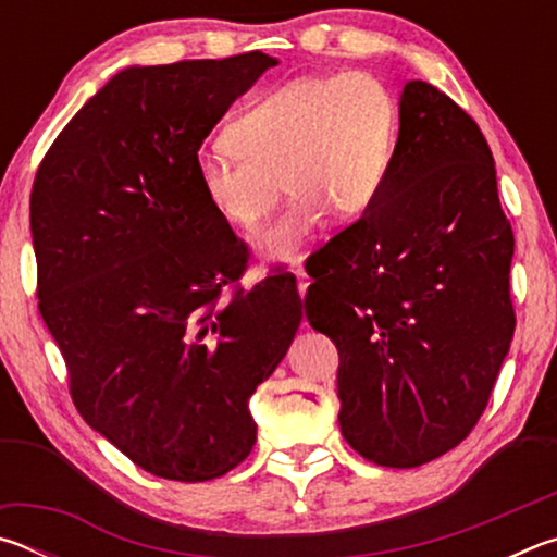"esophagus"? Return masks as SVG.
<instances>
[{
    "label": "esophagus",
    "instance_id": "esophagus-1",
    "mask_svg": "<svg viewBox=\"0 0 557 557\" xmlns=\"http://www.w3.org/2000/svg\"><path fill=\"white\" fill-rule=\"evenodd\" d=\"M295 275H297V292H299V297H305V295H307V287H309V277H307V272L301 270V268H297V270H295Z\"/></svg>",
    "mask_w": 557,
    "mask_h": 557
}]
</instances>
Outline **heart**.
<instances>
[{
	"label": "heart",
	"instance_id": "b5f03b06",
	"mask_svg": "<svg viewBox=\"0 0 557 557\" xmlns=\"http://www.w3.org/2000/svg\"><path fill=\"white\" fill-rule=\"evenodd\" d=\"M398 106L366 71L307 75L245 108L228 129L231 147L196 157L203 199L233 231L260 228L282 182L292 199L260 235L270 260L297 256L326 213L354 221L373 209L391 172Z\"/></svg>",
	"mask_w": 557,
	"mask_h": 557
}]
</instances>
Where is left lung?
I'll use <instances>...</instances> for the list:
<instances>
[{
    "instance_id": "8db88e82",
    "label": "left lung",
    "mask_w": 557,
    "mask_h": 557,
    "mask_svg": "<svg viewBox=\"0 0 557 557\" xmlns=\"http://www.w3.org/2000/svg\"><path fill=\"white\" fill-rule=\"evenodd\" d=\"M511 258L482 129L408 81L379 201L307 260V319L336 344L338 425L363 459L420 467L474 430L516 329Z\"/></svg>"
}]
</instances>
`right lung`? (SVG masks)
<instances>
[{
	"mask_svg": "<svg viewBox=\"0 0 557 557\" xmlns=\"http://www.w3.org/2000/svg\"><path fill=\"white\" fill-rule=\"evenodd\" d=\"M262 51L117 73L53 139L32 188L36 295L75 410L137 467L209 482L256 445L248 398L301 322L285 275L240 285L248 245L196 157Z\"/></svg>",
	"mask_w": 557,
	"mask_h": 557,
	"instance_id": "obj_1",
	"label": "right lung"
}]
</instances>
